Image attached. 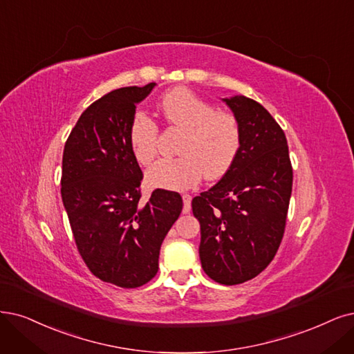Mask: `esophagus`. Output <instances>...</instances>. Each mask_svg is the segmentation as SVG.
I'll return each instance as SVG.
<instances>
[{
    "instance_id": "1",
    "label": "esophagus",
    "mask_w": 354,
    "mask_h": 354,
    "mask_svg": "<svg viewBox=\"0 0 354 354\" xmlns=\"http://www.w3.org/2000/svg\"><path fill=\"white\" fill-rule=\"evenodd\" d=\"M182 200H184V213H189L191 212L192 195L191 194H184V195H182Z\"/></svg>"
}]
</instances>
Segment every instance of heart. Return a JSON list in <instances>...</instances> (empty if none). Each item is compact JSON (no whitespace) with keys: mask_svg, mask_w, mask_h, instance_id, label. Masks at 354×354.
Masks as SVG:
<instances>
[{"mask_svg":"<svg viewBox=\"0 0 354 354\" xmlns=\"http://www.w3.org/2000/svg\"><path fill=\"white\" fill-rule=\"evenodd\" d=\"M165 124L178 129V157L162 159L147 170L151 187L165 189H188L205 176H223L242 147V125L229 111H217L213 103L194 91L179 87L170 90L157 104ZM129 149L141 166H149L157 156L159 127L144 112H137L129 125Z\"/></svg>","mask_w":354,"mask_h":354,"instance_id":"heart-1","label":"heart"}]
</instances>
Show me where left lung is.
Listing matches in <instances>:
<instances>
[{
    "label": "left lung",
    "mask_w": 354,
    "mask_h": 354,
    "mask_svg": "<svg viewBox=\"0 0 354 354\" xmlns=\"http://www.w3.org/2000/svg\"><path fill=\"white\" fill-rule=\"evenodd\" d=\"M242 125V147L217 184L192 200L201 226L200 259L212 280L233 286L257 277L281 243L293 185L284 131L263 104L225 99Z\"/></svg>",
    "instance_id": "left-lung-1"
}]
</instances>
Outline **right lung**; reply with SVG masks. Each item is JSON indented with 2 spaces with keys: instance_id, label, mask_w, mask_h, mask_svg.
<instances>
[{
  "instance_id": "right-lung-1",
  "label": "right lung",
  "mask_w": 354,
  "mask_h": 354,
  "mask_svg": "<svg viewBox=\"0 0 354 354\" xmlns=\"http://www.w3.org/2000/svg\"><path fill=\"white\" fill-rule=\"evenodd\" d=\"M154 84L116 88L91 103L62 154L61 197L77 250L93 276L124 289L156 276L162 242L182 212L174 191L154 189L141 201L142 172L129 149L136 103Z\"/></svg>"
}]
</instances>
